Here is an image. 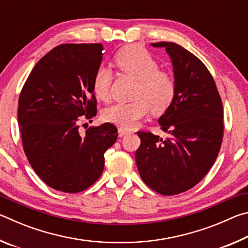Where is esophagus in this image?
Instances as JSON below:
<instances>
[{"instance_id":"obj_1","label":"esophagus","mask_w":248,"mask_h":248,"mask_svg":"<svg viewBox=\"0 0 248 248\" xmlns=\"http://www.w3.org/2000/svg\"><path fill=\"white\" fill-rule=\"evenodd\" d=\"M128 133H129V131H127V130H124L123 128H119V136L120 137H124V136H125V134H128Z\"/></svg>"}]
</instances>
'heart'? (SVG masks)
<instances>
[{"mask_svg": "<svg viewBox=\"0 0 248 248\" xmlns=\"http://www.w3.org/2000/svg\"><path fill=\"white\" fill-rule=\"evenodd\" d=\"M115 65L121 72L137 79L132 97L128 103H115L104 110L103 117L108 123L123 129H130L138 120L148 115H161L173 104L177 83L169 71L159 69L156 59L145 48L138 45L124 47L114 58ZM111 73L107 68H99L93 78V90L99 99L109 96Z\"/></svg>", "mask_w": 248, "mask_h": 248, "instance_id": "heart-1", "label": "heart"}]
</instances>
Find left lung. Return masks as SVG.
Segmentation results:
<instances>
[{"label": "left lung", "instance_id": "obj_1", "mask_svg": "<svg viewBox=\"0 0 248 248\" xmlns=\"http://www.w3.org/2000/svg\"><path fill=\"white\" fill-rule=\"evenodd\" d=\"M152 46L170 54L177 92L158 119L169 137L138 131L136 162L151 189L174 196L196 186L215 164L223 140V105L211 73L195 54L174 43Z\"/></svg>", "mask_w": 248, "mask_h": 248}]
</instances>
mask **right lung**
Returning <instances> with one entry per match:
<instances>
[{
    "mask_svg": "<svg viewBox=\"0 0 248 248\" xmlns=\"http://www.w3.org/2000/svg\"><path fill=\"white\" fill-rule=\"evenodd\" d=\"M102 44H63L37 62L18 99V124L29 164L49 187L77 194L103 173L104 154L115 143L112 124L91 125L84 136L79 117L97 114L93 78Z\"/></svg>",
    "mask_w": 248,
    "mask_h": 248,
    "instance_id": "right-lung-1",
    "label": "right lung"
}]
</instances>
